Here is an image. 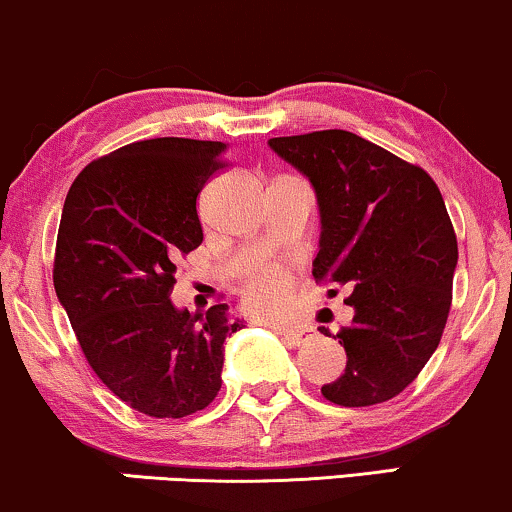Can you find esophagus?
I'll list each match as a JSON object with an SVG mask.
<instances>
[{
    "instance_id": "esophagus-1",
    "label": "esophagus",
    "mask_w": 512,
    "mask_h": 512,
    "mask_svg": "<svg viewBox=\"0 0 512 512\" xmlns=\"http://www.w3.org/2000/svg\"><path fill=\"white\" fill-rule=\"evenodd\" d=\"M282 332H285V337L292 342L294 346H301L306 344L308 339H313V330L311 327H304V325H294V327H282Z\"/></svg>"
}]
</instances>
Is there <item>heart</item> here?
<instances>
[{"label": "heart", "mask_w": 512, "mask_h": 512, "mask_svg": "<svg viewBox=\"0 0 512 512\" xmlns=\"http://www.w3.org/2000/svg\"><path fill=\"white\" fill-rule=\"evenodd\" d=\"M289 294V277L285 270L275 268V266H266L261 268L258 273H254L246 282L244 296L246 304H249L254 311L273 315L285 306Z\"/></svg>", "instance_id": "obj_1"}]
</instances>
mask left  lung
<instances>
[{"mask_svg":"<svg viewBox=\"0 0 512 512\" xmlns=\"http://www.w3.org/2000/svg\"><path fill=\"white\" fill-rule=\"evenodd\" d=\"M268 144L318 194L323 235L313 277L332 287L330 296L351 289L344 301L356 308L334 337L346 349L344 375L320 391L346 408L394 399L430 361L451 311L458 242L437 182L346 130Z\"/></svg>","mask_w":512,"mask_h":512,"instance_id":"left-lung-1","label":"left lung"}]
</instances>
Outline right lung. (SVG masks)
<instances>
[{"label":"right lung","instance_id":"add662e5","mask_svg":"<svg viewBox=\"0 0 512 512\" xmlns=\"http://www.w3.org/2000/svg\"><path fill=\"white\" fill-rule=\"evenodd\" d=\"M223 142L156 137L82 168L63 204L54 289L94 375L132 410L185 418L220 391L227 304L178 311L175 263L204 239L197 197Z\"/></svg>","mask_w":512,"mask_h":512}]
</instances>
